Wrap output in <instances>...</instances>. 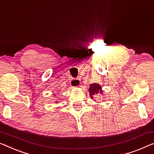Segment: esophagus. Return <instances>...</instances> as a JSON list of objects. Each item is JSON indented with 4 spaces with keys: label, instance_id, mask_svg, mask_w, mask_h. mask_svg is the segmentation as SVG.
I'll return each instance as SVG.
<instances>
[{
    "label": "esophagus",
    "instance_id": "esophagus-1",
    "mask_svg": "<svg viewBox=\"0 0 154 154\" xmlns=\"http://www.w3.org/2000/svg\"><path fill=\"white\" fill-rule=\"evenodd\" d=\"M80 79H73L70 81V86L73 88H77L80 85Z\"/></svg>",
    "mask_w": 154,
    "mask_h": 154
}]
</instances>
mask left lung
I'll use <instances>...</instances> for the list:
<instances>
[{
	"label": "left lung",
	"instance_id": "8db88e82",
	"mask_svg": "<svg viewBox=\"0 0 154 154\" xmlns=\"http://www.w3.org/2000/svg\"><path fill=\"white\" fill-rule=\"evenodd\" d=\"M88 92L91 98V99H93V96H95L96 95H102L103 91L102 89V86H101L99 84L93 83L91 84L90 85V86H89ZM94 100L95 101V100Z\"/></svg>",
	"mask_w": 154,
	"mask_h": 154
}]
</instances>
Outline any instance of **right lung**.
Returning <instances> with one entry per match:
<instances>
[{
    "instance_id": "add662e5",
    "label": "right lung",
    "mask_w": 154,
    "mask_h": 154,
    "mask_svg": "<svg viewBox=\"0 0 154 154\" xmlns=\"http://www.w3.org/2000/svg\"><path fill=\"white\" fill-rule=\"evenodd\" d=\"M53 95L56 96V95H55V94H53ZM55 103H57H57H58V101H55Z\"/></svg>"
}]
</instances>
